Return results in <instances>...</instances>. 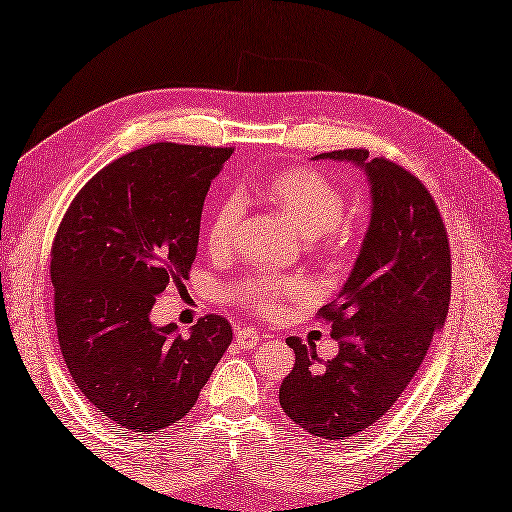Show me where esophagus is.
Masks as SVG:
<instances>
[{
  "instance_id": "34e87169",
  "label": "esophagus",
  "mask_w": 512,
  "mask_h": 512,
  "mask_svg": "<svg viewBox=\"0 0 512 512\" xmlns=\"http://www.w3.org/2000/svg\"><path fill=\"white\" fill-rule=\"evenodd\" d=\"M260 340V331H256L254 327H241L237 329V344L241 349H252L256 347Z\"/></svg>"
}]
</instances>
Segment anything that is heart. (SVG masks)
I'll return each mask as SVG.
<instances>
[{
  "label": "heart",
  "mask_w": 512,
  "mask_h": 512,
  "mask_svg": "<svg viewBox=\"0 0 512 512\" xmlns=\"http://www.w3.org/2000/svg\"><path fill=\"white\" fill-rule=\"evenodd\" d=\"M256 193L278 209L327 260H336L351 245V228L342 222L347 198L336 181L310 165L275 170L256 185ZM243 224V204L228 198L217 206L206 228V245L215 256L228 254ZM308 282L286 275H247L232 286V299L260 316L284 310L288 299L308 295Z\"/></svg>",
  "instance_id": "obj_1"
}]
</instances>
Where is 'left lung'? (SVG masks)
I'll return each instance as SVG.
<instances>
[{
    "label": "left lung",
    "mask_w": 512,
    "mask_h": 512,
    "mask_svg": "<svg viewBox=\"0 0 512 512\" xmlns=\"http://www.w3.org/2000/svg\"><path fill=\"white\" fill-rule=\"evenodd\" d=\"M319 157L366 170L372 215L347 284L316 314L340 351L319 368L312 344L286 338L295 366L280 405L303 431L340 441L381 420L418 372L446 321L452 258L444 219L418 176L385 157L368 159L366 148Z\"/></svg>",
    "instance_id": "obj_1"
}]
</instances>
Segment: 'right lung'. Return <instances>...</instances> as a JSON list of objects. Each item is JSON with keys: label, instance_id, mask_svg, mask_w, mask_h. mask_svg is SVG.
<instances>
[{"label": "right lung", "instance_id": "right-lung-1", "mask_svg": "<svg viewBox=\"0 0 512 512\" xmlns=\"http://www.w3.org/2000/svg\"><path fill=\"white\" fill-rule=\"evenodd\" d=\"M234 148L157 142L79 189L51 245L53 314L68 372L90 403L133 433L185 418L232 342L206 314L178 336L150 310L189 280L211 181Z\"/></svg>", "mask_w": 512, "mask_h": 512}]
</instances>
